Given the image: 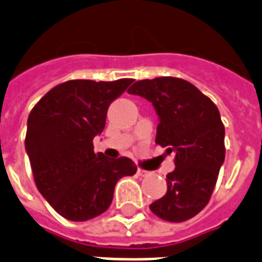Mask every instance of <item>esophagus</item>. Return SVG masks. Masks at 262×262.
<instances>
[{
    "instance_id": "1",
    "label": "esophagus",
    "mask_w": 262,
    "mask_h": 262,
    "mask_svg": "<svg viewBox=\"0 0 262 262\" xmlns=\"http://www.w3.org/2000/svg\"><path fill=\"white\" fill-rule=\"evenodd\" d=\"M147 174H148V171L143 170V169H139V170H137V176H140V177H145Z\"/></svg>"
}]
</instances>
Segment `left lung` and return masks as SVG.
Here are the masks:
<instances>
[{
    "instance_id": "1",
    "label": "left lung",
    "mask_w": 262,
    "mask_h": 262,
    "mask_svg": "<svg viewBox=\"0 0 262 262\" xmlns=\"http://www.w3.org/2000/svg\"><path fill=\"white\" fill-rule=\"evenodd\" d=\"M127 92L152 103L159 119L155 143L166 154H176V169L166 176V195L149 209L171 223L192 219L209 202L225 159V129L219 108L181 78L143 79Z\"/></svg>"
}]
</instances>
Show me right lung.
Here are the masks:
<instances>
[{
  "instance_id": "1",
  "label": "right lung",
  "mask_w": 262,
  "mask_h": 262,
  "mask_svg": "<svg viewBox=\"0 0 262 262\" xmlns=\"http://www.w3.org/2000/svg\"><path fill=\"white\" fill-rule=\"evenodd\" d=\"M133 82L73 79L48 92L27 119L26 152L38 191L60 215L86 221L113 202L118 180L133 176L135 162L95 154L93 139L105 126L107 110Z\"/></svg>"
}]
</instances>
